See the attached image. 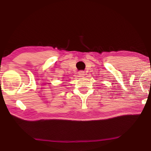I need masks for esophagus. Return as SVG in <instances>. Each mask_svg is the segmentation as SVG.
Wrapping results in <instances>:
<instances>
[{
  "label": "esophagus",
  "mask_w": 151,
  "mask_h": 151,
  "mask_svg": "<svg viewBox=\"0 0 151 151\" xmlns=\"http://www.w3.org/2000/svg\"><path fill=\"white\" fill-rule=\"evenodd\" d=\"M85 72H84V71H79L78 72V75L80 76H85Z\"/></svg>",
  "instance_id": "1"
}]
</instances>
